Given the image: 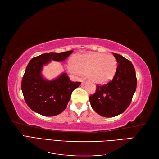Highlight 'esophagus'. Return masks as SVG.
Segmentation results:
<instances>
[{
	"mask_svg": "<svg viewBox=\"0 0 159 159\" xmlns=\"http://www.w3.org/2000/svg\"><path fill=\"white\" fill-rule=\"evenodd\" d=\"M85 83V81L84 80H81V85H84Z\"/></svg>",
	"mask_w": 159,
	"mask_h": 159,
	"instance_id": "34e87169",
	"label": "esophagus"
}]
</instances>
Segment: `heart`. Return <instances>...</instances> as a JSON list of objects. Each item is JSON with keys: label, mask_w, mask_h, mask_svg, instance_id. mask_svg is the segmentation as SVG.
Returning a JSON list of instances; mask_svg holds the SVG:
<instances>
[{"label": "heart", "mask_w": 159, "mask_h": 159, "mask_svg": "<svg viewBox=\"0 0 159 159\" xmlns=\"http://www.w3.org/2000/svg\"><path fill=\"white\" fill-rule=\"evenodd\" d=\"M117 66V60L113 55L91 53L77 56L74 64L68 66V70L77 75L86 74L93 82L104 84L113 78Z\"/></svg>", "instance_id": "1"}]
</instances>
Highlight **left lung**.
I'll list each match as a JSON object with an SVG mask.
<instances>
[{
  "mask_svg": "<svg viewBox=\"0 0 159 159\" xmlns=\"http://www.w3.org/2000/svg\"><path fill=\"white\" fill-rule=\"evenodd\" d=\"M113 54L118 63L113 80L97 85L95 93L89 96L91 107L105 117L123 113L131 103L137 88L135 70L131 62L118 54Z\"/></svg>",
  "mask_w": 159,
  "mask_h": 159,
  "instance_id": "obj_1",
  "label": "left lung"
}]
</instances>
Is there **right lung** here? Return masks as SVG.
<instances>
[{
  "mask_svg": "<svg viewBox=\"0 0 159 159\" xmlns=\"http://www.w3.org/2000/svg\"><path fill=\"white\" fill-rule=\"evenodd\" d=\"M73 50L61 53H45L28 63L22 80V91L28 106L34 111L46 117L55 116L66 108L72 91L81 82H72L66 73L51 81L43 78V66L51 60H65Z\"/></svg>",
  "mask_w": 159,
  "mask_h": 159,
  "instance_id": "1",
  "label": "right lung"
}]
</instances>
